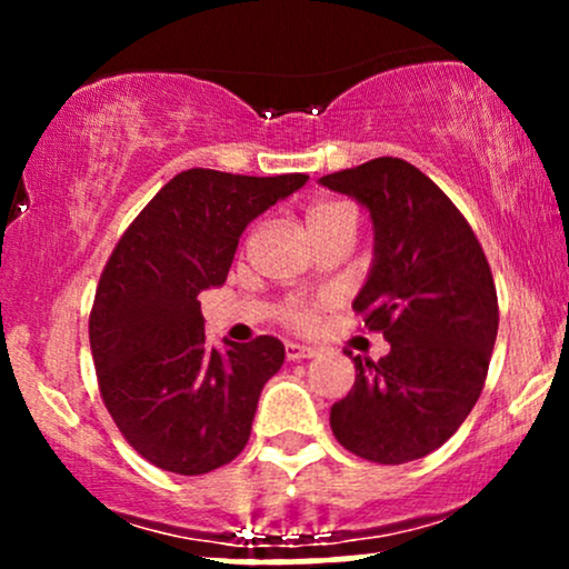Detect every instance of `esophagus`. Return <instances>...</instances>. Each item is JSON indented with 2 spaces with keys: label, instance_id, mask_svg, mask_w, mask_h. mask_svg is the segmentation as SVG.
<instances>
[{
  "label": "esophagus",
  "instance_id": "1",
  "mask_svg": "<svg viewBox=\"0 0 569 569\" xmlns=\"http://www.w3.org/2000/svg\"><path fill=\"white\" fill-rule=\"evenodd\" d=\"M318 350L310 348V345H299V342H286V358L289 361H302V358H316Z\"/></svg>",
  "mask_w": 569,
  "mask_h": 569
}]
</instances>
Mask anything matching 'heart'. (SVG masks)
Here are the masks:
<instances>
[{"mask_svg":"<svg viewBox=\"0 0 569 569\" xmlns=\"http://www.w3.org/2000/svg\"><path fill=\"white\" fill-rule=\"evenodd\" d=\"M350 208L342 206V202H331V200H318V202H310L305 211V227L307 232H318L321 227L329 224V221H335L339 217H350ZM318 318V310L316 305H305V302H293L289 310H286V321L291 326H297V329H310L312 323H316Z\"/></svg>","mask_w":569,"mask_h":569,"instance_id":"b5f03b06","label":"heart"}]
</instances>
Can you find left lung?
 <instances>
[{"label":"left lung","mask_w":569,"mask_h":569,"mask_svg":"<svg viewBox=\"0 0 569 569\" xmlns=\"http://www.w3.org/2000/svg\"><path fill=\"white\" fill-rule=\"evenodd\" d=\"M318 184L369 211L375 253L352 299L390 352L356 363L331 407L337 441L382 466L420 460L471 415L498 337V293L479 240L420 168L377 158Z\"/></svg>","instance_id":"8db88e82"}]
</instances>
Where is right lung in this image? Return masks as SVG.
Segmentation results:
<instances>
[{"mask_svg": "<svg viewBox=\"0 0 569 569\" xmlns=\"http://www.w3.org/2000/svg\"><path fill=\"white\" fill-rule=\"evenodd\" d=\"M305 173L189 168L149 200L98 280L90 350L109 415L143 460L200 476L243 452L283 342L208 348L198 297L224 286L240 234Z\"/></svg>", "mask_w": 569, "mask_h": 569, "instance_id": "obj_1", "label": "right lung"}]
</instances>
